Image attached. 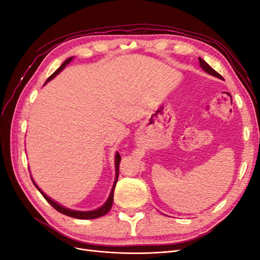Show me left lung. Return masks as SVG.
<instances>
[{"label": "left lung", "instance_id": "left-lung-1", "mask_svg": "<svg viewBox=\"0 0 260 260\" xmlns=\"http://www.w3.org/2000/svg\"><path fill=\"white\" fill-rule=\"evenodd\" d=\"M199 60H200V65H201V67L205 70V72L207 73V74H209V75H212V76H215V77H217V78H220V79H223L222 78V76L220 75V74H218L215 69H212L207 62L204 60V59H202L201 57H199Z\"/></svg>", "mask_w": 260, "mask_h": 260}]
</instances>
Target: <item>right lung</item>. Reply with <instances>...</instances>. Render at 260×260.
<instances>
[{
    "instance_id": "1",
    "label": "right lung",
    "mask_w": 260,
    "mask_h": 260,
    "mask_svg": "<svg viewBox=\"0 0 260 260\" xmlns=\"http://www.w3.org/2000/svg\"><path fill=\"white\" fill-rule=\"evenodd\" d=\"M73 58L74 57H69L68 59H66L64 62H62L61 64V66L56 70V72L55 73H53L49 78H48V80H46V82L48 81H50L51 79H53V78L56 76V75H58L62 69H64L65 67H66V65L67 64H69L70 61L73 60ZM45 82V83H46ZM120 160H121V156L119 155V153H117L116 154V157H115V165H116V179H115V183H114V186H113V188H112V192H111V195H109V198H108V200L106 201V203L104 204L103 206L102 207H100L99 209H95V210H91V211H78V210H72V209H68V208H65V207H62V206H60V205H58V204L56 203V202H54V201H52L48 195H45L40 188L38 187V185L35 183V181L32 180V182H34V184L36 185V187L38 188L39 191H40V193L43 195V198L48 201L51 205L56 209L57 211H59V212H61L62 215H66V216H69V217H73V218H77V219H95V218H99V217H102V216H104V215H106L107 212L111 210V208H112V205H113V201H114V190H115V186H116V183H117V180H118V172H119V162H120Z\"/></svg>"
}]
</instances>
